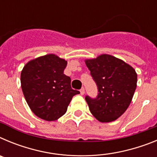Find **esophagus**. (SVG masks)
I'll list each match as a JSON object with an SVG mask.
<instances>
[{"label": "esophagus", "mask_w": 157, "mask_h": 157, "mask_svg": "<svg viewBox=\"0 0 157 157\" xmlns=\"http://www.w3.org/2000/svg\"><path fill=\"white\" fill-rule=\"evenodd\" d=\"M80 94H81V95H84L85 94V89L83 88V87L80 90Z\"/></svg>", "instance_id": "1"}]
</instances>
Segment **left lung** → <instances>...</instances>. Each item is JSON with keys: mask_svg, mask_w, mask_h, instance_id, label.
Returning <instances> with one entry per match:
<instances>
[{"mask_svg": "<svg viewBox=\"0 0 157 157\" xmlns=\"http://www.w3.org/2000/svg\"><path fill=\"white\" fill-rule=\"evenodd\" d=\"M86 64L98 87L95 98L86 96L93 116L102 123L121 116L130 105L137 86V74L132 67L110 56L86 59Z\"/></svg>", "mask_w": 157, "mask_h": 157, "instance_id": "left-lung-1", "label": "left lung"}]
</instances>
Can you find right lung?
Returning a JSON list of instances; mask_svg holds the SVG:
<instances>
[{
  "instance_id": "obj_1",
  "label": "right lung",
  "mask_w": 157,
  "mask_h": 157,
  "mask_svg": "<svg viewBox=\"0 0 157 157\" xmlns=\"http://www.w3.org/2000/svg\"><path fill=\"white\" fill-rule=\"evenodd\" d=\"M67 61L49 54L28 62L21 72L25 99L37 117L54 121L66 113L72 98L80 94L63 74Z\"/></svg>"
}]
</instances>
